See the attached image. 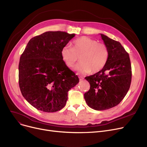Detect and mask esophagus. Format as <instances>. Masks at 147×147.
Listing matches in <instances>:
<instances>
[{
    "instance_id": "esophagus-1",
    "label": "esophagus",
    "mask_w": 147,
    "mask_h": 147,
    "mask_svg": "<svg viewBox=\"0 0 147 147\" xmlns=\"http://www.w3.org/2000/svg\"><path fill=\"white\" fill-rule=\"evenodd\" d=\"M79 80H80V81H82V80H83L84 79L83 77H82V76H79Z\"/></svg>"
}]
</instances>
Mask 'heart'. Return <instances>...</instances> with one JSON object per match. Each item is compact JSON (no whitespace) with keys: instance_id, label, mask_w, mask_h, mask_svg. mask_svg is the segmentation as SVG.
Returning <instances> with one entry per match:
<instances>
[{"instance_id":"b5f03b06","label":"heart","mask_w":147,"mask_h":147,"mask_svg":"<svg viewBox=\"0 0 147 147\" xmlns=\"http://www.w3.org/2000/svg\"><path fill=\"white\" fill-rule=\"evenodd\" d=\"M73 45V48L67 45L61 51L62 59L68 67H73L79 57L81 62L76 67L79 73H96L105 67L109 58V51L104 43L82 36L74 40Z\"/></svg>"}]
</instances>
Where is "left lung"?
I'll use <instances>...</instances> for the list:
<instances>
[{
    "instance_id": "left-lung-1",
    "label": "left lung",
    "mask_w": 147,
    "mask_h": 147,
    "mask_svg": "<svg viewBox=\"0 0 147 147\" xmlns=\"http://www.w3.org/2000/svg\"><path fill=\"white\" fill-rule=\"evenodd\" d=\"M101 36L109 51V58L101 71L86 77L90 87L84 94L88 106L95 110H108L120 104L132 80L129 53L119 42L102 34Z\"/></svg>"
}]
</instances>
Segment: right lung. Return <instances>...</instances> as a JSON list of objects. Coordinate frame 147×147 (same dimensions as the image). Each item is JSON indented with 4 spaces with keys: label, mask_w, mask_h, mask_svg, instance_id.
Instances as JSON below:
<instances>
[{
    "label": "right lung",
    "mask_w": 147,
    "mask_h": 147,
    "mask_svg": "<svg viewBox=\"0 0 147 147\" xmlns=\"http://www.w3.org/2000/svg\"><path fill=\"white\" fill-rule=\"evenodd\" d=\"M75 36L64 32H47L31 38L19 63L21 94L36 109L52 113L65 105L68 90L79 79L62 59V48Z\"/></svg>",
    "instance_id": "right-lung-1"
}]
</instances>
